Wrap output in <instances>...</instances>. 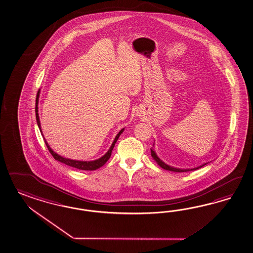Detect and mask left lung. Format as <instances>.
Returning <instances> with one entry per match:
<instances>
[{"label": "left lung", "instance_id": "obj_1", "mask_svg": "<svg viewBox=\"0 0 253 253\" xmlns=\"http://www.w3.org/2000/svg\"><path fill=\"white\" fill-rule=\"evenodd\" d=\"M151 154H152V156L154 157V160L157 162V164L160 166L162 168H164V169H166V170H169V171H172V172H188V171H193V170H197L198 168H200V167H204L205 165H207V164H205L203 165L202 167H197V168H193V169H177V168H173V167H169V166H167V164H165L163 161L160 160L159 158H158V156L156 155V154L154 153V150L153 149H151Z\"/></svg>", "mask_w": 253, "mask_h": 253}]
</instances>
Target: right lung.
I'll return each instance as SVG.
<instances>
[{"label": "right lung", "mask_w": 253, "mask_h": 253, "mask_svg": "<svg viewBox=\"0 0 253 253\" xmlns=\"http://www.w3.org/2000/svg\"><path fill=\"white\" fill-rule=\"evenodd\" d=\"M38 97H39V90H38V92H37V100H36V117H37V125H38V127H39V129H40V131H41L40 121H39V116H38V107H37V105H38ZM124 129H121V131L118 133L117 136H116L115 139H114V141L112 142V144H111V148L109 149V151L106 153V154H104L102 157H100L98 160L91 161V162H82V161L70 160V159L64 158V157H62L60 155L56 154L52 149L50 148L48 143L46 142L45 140H44V143H45L46 147L48 149L50 154H52V156H53L56 160L59 161V162H61V163L67 165V166H69V167H75V168H77V169L86 170H86H87V171H92V170H96V169H98L99 167L104 166L105 164H106V162L110 159L111 152H112V150L114 148V145H115V143L117 142V140L119 139L120 135L123 133ZM42 135H43V133H42ZM43 139H44V138H43Z\"/></svg>", "instance_id": "add662e5"}]
</instances>
